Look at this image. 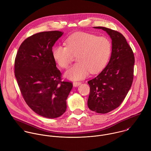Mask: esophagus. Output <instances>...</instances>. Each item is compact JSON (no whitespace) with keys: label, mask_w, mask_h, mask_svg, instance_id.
Listing matches in <instances>:
<instances>
[{"label":"esophagus","mask_w":151,"mask_h":151,"mask_svg":"<svg viewBox=\"0 0 151 151\" xmlns=\"http://www.w3.org/2000/svg\"><path fill=\"white\" fill-rule=\"evenodd\" d=\"M81 84V82H74L73 83V85L75 87H77V86H79Z\"/></svg>","instance_id":"esophagus-1"}]
</instances>
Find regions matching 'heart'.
Listing matches in <instances>:
<instances>
[{
	"label": "heart",
	"mask_w": 151,
	"mask_h": 151,
	"mask_svg": "<svg viewBox=\"0 0 151 151\" xmlns=\"http://www.w3.org/2000/svg\"><path fill=\"white\" fill-rule=\"evenodd\" d=\"M67 46L56 45L52 50L54 60L62 68H67L74 56H77L78 63L73 65L65 73V76L72 81H79L86 78L91 72H101L109 59L112 44L104 36L77 32L66 40Z\"/></svg>",
	"instance_id": "heart-1"
}]
</instances>
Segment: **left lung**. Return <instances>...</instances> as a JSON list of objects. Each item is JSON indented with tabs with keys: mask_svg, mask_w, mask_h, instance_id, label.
Segmentation results:
<instances>
[{
	"mask_svg": "<svg viewBox=\"0 0 151 151\" xmlns=\"http://www.w3.org/2000/svg\"><path fill=\"white\" fill-rule=\"evenodd\" d=\"M112 40V52L106 66L95 78L89 81L88 108L99 114H106L123 102L132 84L135 58L125 37L119 32L102 26Z\"/></svg>",
	"mask_w": 151,
	"mask_h": 151,
	"instance_id": "left-lung-1",
	"label": "left lung"
}]
</instances>
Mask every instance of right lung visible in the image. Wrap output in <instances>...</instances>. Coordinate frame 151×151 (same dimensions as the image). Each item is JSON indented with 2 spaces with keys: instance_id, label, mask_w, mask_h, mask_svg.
Here are the masks:
<instances>
[{
  "instance_id": "obj_1",
  "label": "right lung",
  "mask_w": 151,
  "mask_h": 151,
  "mask_svg": "<svg viewBox=\"0 0 151 151\" xmlns=\"http://www.w3.org/2000/svg\"><path fill=\"white\" fill-rule=\"evenodd\" d=\"M63 33L43 32L25 39L14 62V75L27 105L37 114L56 118L66 109V99L72 83L61 81L52 47Z\"/></svg>"
}]
</instances>
